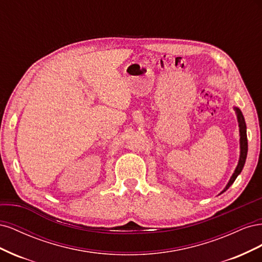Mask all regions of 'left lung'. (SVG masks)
Segmentation results:
<instances>
[{
  "label": "left lung",
  "mask_w": 262,
  "mask_h": 262,
  "mask_svg": "<svg viewBox=\"0 0 262 262\" xmlns=\"http://www.w3.org/2000/svg\"><path fill=\"white\" fill-rule=\"evenodd\" d=\"M234 110L237 116V121H238V126H239V147H241V152H239V160H238V164H237L236 168L233 172V175L229 179V181L227 182L226 187L222 190L221 193L225 192L226 190L233 185V182L235 181V179L237 178V176L239 175L242 172L244 165L246 162V157H247V152H248V141H247V128H246V122H245V118L241 112V109L238 107H234Z\"/></svg>",
  "instance_id": "obj_1"
}]
</instances>
